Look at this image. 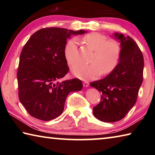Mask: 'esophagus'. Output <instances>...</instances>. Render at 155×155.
<instances>
[{
  "mask_svg": "<svg viewBox=\"0 0 155 155\" xmlns=\"http://www.w3.org/2000/svg\"><path fill=\"white\" fill-rule=\"evenodd\" d=\"M83 86H84V87H88L89 84H90V83H89L88 81H84V82H83Z\"/></svg>",
  "mask_w": 155,
  "mask_h": 155,
  "instance_id": "1",
  "label": "esophagus"
}]
</instances>
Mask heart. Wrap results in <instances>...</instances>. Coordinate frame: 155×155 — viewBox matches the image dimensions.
Segmentation results:
<instances>
[{"label": "heart", "mask_w": 155, "mask_h": 155, "mask_svg": "<svg viewBox=\"0 0 155 155\" xmlns=\"http://www.w3.org/2000/svg\"><path fill=\"white\" fill-rule=\"evenodd\" d=\"M86 46L94 51L91 64H77L72 68V73L83 80L92 79L100 74L111 73L118 64L122 53V46L115 39L108 40V37L99 33H90L83 38ZM64 57L67 64L72 66L77 61L78 46L75 40L65 44Z\"/></svg>", "instance_id": "b5f03b06"}]
</instances>
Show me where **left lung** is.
<instances>
[{
  "label": "left lung",
  "instance_id": "8db88e82",
  "mask_svg": "<svg viewBox=\"0 0 155 155\" xmlns=\"http://www.w3.org/2000/svg\"><path fill=\"white\" fill-rule=\"evenodd\" d=\"M122 46L120 62L103 79L90 83L101 92V102L93 107L97 119L104 122L119 121L137 101L143 81V57L137 43L129 36L115 33Z\"/></svg>",
  "mask_w": 155,
  "mask_h": 155
}]
</instances>
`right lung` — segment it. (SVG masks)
Here are the masks:
<instances>
[{
	"label": "right lung",
	"instance_id": "1",
	"mask_svg": "<svg viewBox=\"0 0 155 155\" xmlns=\"http://www.w3.org/2000/svg\"><path fill=\"white\" fill-rule=\"evenodd\" d=\"M44 28L31 36L21 52L17 72L18 96L31 116L49 121L62 114L68 94L82 90L78 78L58 82L69 71L64 57L67 38L85 33Z\"/></svg>",
	"mask_w": 155,
	"mask_h": 155
}]
</instances>
